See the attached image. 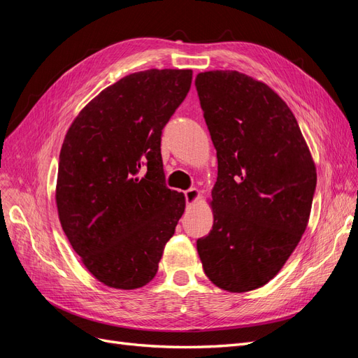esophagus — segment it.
Returning a JSON list of instances; mask_svg holds the SVG:
<instances>
[{
  "label": "esophagus",
  "mask_w": 358,
  "mask_h": 358,
  "mask_svg": "<svg viewBox=\"0 0 358 358\" xmlns=\"http://www.w3.org/2000/svg\"><path fill=\"white\" fill-rule=\"evenodd\" d=\"M199 199V189L197 188H189L185 191V201L187 206H192L196 203V200Z\"/></svg>",
  "instance_id": "obj_1"
}]
</instances>
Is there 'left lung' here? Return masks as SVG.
Returning a JSON list of instances; mask_svg holds the SVG:
<instances>
[{
    "instance_id": "obj_1",
    "label": "left lung",
    "mask_w": 358,
    "mask_h": 358,
    "mask_svg": "<svg viewBox=\"0 0 358 358\" xmlns=\"http://www.w3.org/2000/svg\"><path fill=\"white\" fill-rule=\"evenodd\" d=\"M218 158L213 227L197 241L203 270L222 289L263 287L309 221L317 171L289 107L263 82L230 70L197 74Z\"/></svg>"
}]
</instances>
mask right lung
<instances>
[{"mask_svg": "<svg viewBox=\"0 0 358 358\" xmlns=\"http://www.w3.org/2000/svg\"><path fill=\"white\" fill-rule=\"evenodd\" d=\"M191 80V70L125 76L85 107L64 138L59 221L85 267L107 287L152 280L185 210L183 194L166 185L161 134Z\"/></svg>", "mask_w": 358, "mask_h": 358, "instance_id": "right-lung-1", "label": "right lung"}]
</instances>
